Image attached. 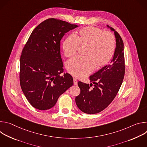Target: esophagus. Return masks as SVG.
<instances>
[{
  "instance_id": "1",
  "label": "esophagus",
  "mask_w": 147,
  "mask_h": 147,
  "mask_svg": "<svg viewBox=\"0 0 147 147\" xmlns=\"http://www.w3.org/2000/svg\"><path fill=\"white\" fill-rule=\"evenodd\" d=\"M73 82H74V85H77V80L75 78H73Z\"/></svg>"
}]
</instances>
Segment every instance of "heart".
<instances>
[{
	"instance_id": "b5f03b06",
	"label": "heart",
	"mask_w": 147,
	"mask_h": 147,
	"mask_svg": "<svg viewBox=\"0 0 147 147\" xmlns=\"http://www.w3.org/2000/svg\"><path fill=\"white\" fill-rule=\"evenodd\" d=\"M75 37L69 36L63 44L64 55L73 56L78 47L85 48L84 58H73L66 64L68 72L73 76L82 78L91 73L94 68L99 69L107 65L115 50V38L112 33L88 26L76 32Z\"/></svg>"
}]
</instances>
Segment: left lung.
Segmentation results:
<instances>
[{
    "label": "left lung",
    "instance_id": "8db88e82",
    "mask_svg": "<svg viewBox=\"0 0 147 147\" xmlns=\"http://www.w3.org/2000/svg\"><path fill=\"white\" fill-rule=\"evenodd\" d=\"M114 32L116 47L110 64L103 67L90 77L91 83L78 82L81 90L76 97L77 106L87 114L98 113L108 107L116 96L123 82L125 72L124 44L117 32L109 26ZM92 84L94 87L91 89Z\"/></svg>",
    "mask_w": 147,
    "mask_h": 147
}]
</instances>
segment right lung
I'll return each instance as SVG.
<instances>
[{"mask_svg": "<svg viewBox=\"0 0 147 147\" xmlns=\"http://www.w3.org/2000/svg\"><path fill=\"white\" fill-rule=\"evenodd\" d=\"M65 21L49 18L32 32L20 57L21 88L31 105L39 110L53 107L59 97L73 85V79L63 72L60 40L77 27Z\"/></svg>", "mask_w": 147, "mask_h": 147, "instance_id": "right-lung-1", "label": "right lung"}]
</instances>
